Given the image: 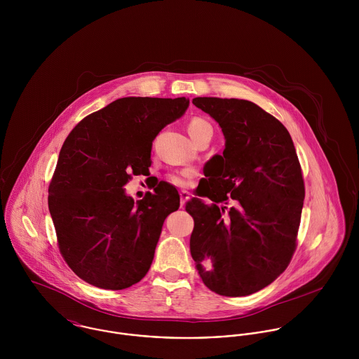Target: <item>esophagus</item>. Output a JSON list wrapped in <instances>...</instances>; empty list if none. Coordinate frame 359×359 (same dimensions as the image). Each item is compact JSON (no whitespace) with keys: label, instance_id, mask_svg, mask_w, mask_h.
Here are the masks:
<instances>
[{"label":"esophagus","instance_id":"1","mask_svg":"<svg viewBox=\"0 0 359 359\" xmlns=\"http://www.w3.org/2000/svg\"><path fill=\"white\" fill-rule=\"evenodd\" d=\"M189 195H191V194H189L188 191H182V192L180 194V198H181V202H180V203H181V207H184V205H185L187 201L189 199Z\"/></svg>","mask_w":359,"mask_h":359}]
</instances>
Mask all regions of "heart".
I'll return each mask as SVG.
<instances>
[{
  "instance_id": "1",
  "label": "heart",
  "mask_w": 359,
  "mask_h": 359,
  "mask_svg": "<svg viewBox=\"0 0 359 359\" xmlns=\"http://www.w3.org/2000/svg\"><path fill=\"white\" fill-rule=\"evenodd\" d=\"M187 130L188 134L191 135V138L198 142L205 134L207 133H212V127L208 121H205L202 117H192L188 123H187ZM195 177V171L194 170H184V171H178V172H172L167 177V181L175 187L184 188L188 187L192 181V178Z\"/></svg>"
}]
</instances>
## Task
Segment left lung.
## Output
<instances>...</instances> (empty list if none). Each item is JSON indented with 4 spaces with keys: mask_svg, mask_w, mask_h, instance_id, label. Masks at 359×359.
<instances>
[{
    "mask_svg": "<svg viewBox=\"0 0 359 359\" xmlns=\"http://www.w3.org/2000/svg\"><path fill=\"white\" fill-rule=\"evenodd\" d=\"M192 102L219 124L225 149L203 170L199 196L214 205L187 203L195 221L191 255L210 290L249 296L272 283L294 253L306 196L300 161L286 127L256 103Z\"/></svg>",
    "mask_w": 359,
    "mask_h": 359,
    "instance_id": "1",
    "label": "left lung"
}]
</instances>
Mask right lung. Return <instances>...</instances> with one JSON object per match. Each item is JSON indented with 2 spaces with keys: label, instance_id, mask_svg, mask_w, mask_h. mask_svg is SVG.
Instances as JSON below:
<instances>
[{
  "label": "right lung",
  "instance_id": "add662e5",
  "mask_svg": "<svg viewBox=\"0 0 359 359\" xmlns=\"http://www.w3.org/2000/svg\"><path fill=\"white\" fill-rule=\"evenodd\" d=\"M188 106L184 97L120 98L84 117L65 140L48 207L62 256L87 283L121 290L149 271L180 195L168 185L135 203L124 185L131 174L149 172L156 135Z\"/></svg>",
  "mask_w": 359,
  "mask_h": 359
}]
</instances>
